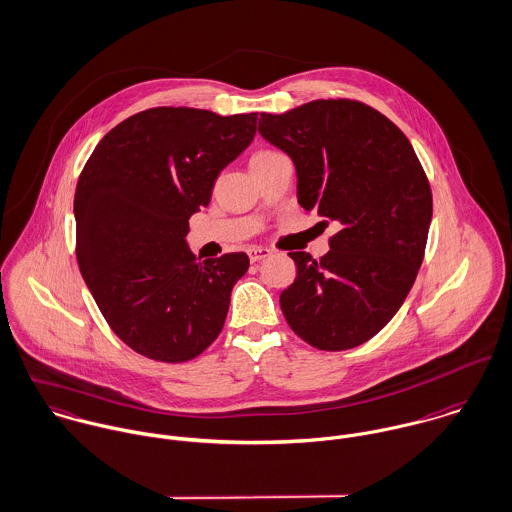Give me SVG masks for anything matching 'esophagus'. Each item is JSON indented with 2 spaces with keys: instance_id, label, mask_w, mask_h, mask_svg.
I'll return each instance as SVG.
<instances>
[{
  "instance_id": "obj_1",
  "label": "esophagus",
  "mask_w": 512,
  "mask_h": 512,
  "mask_svg": "<svg viewBox=\"0 0 512 512\" xmlns=\"http://www.w3.org/2000/svg\"><path fill=\"white\" fill-rule=\"evenodd\" d=\"M247 255H249L251 263H257V261H263V259H267V257L271 255V251H269L267 247H251V249L247 251Z\"/></svg>"
}]
</instances>
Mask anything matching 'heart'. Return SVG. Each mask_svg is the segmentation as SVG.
Returning <instances> with one entry per match:
<instances>
[{
	"mask_svg": "<svg viewBox=\"0 0 512 512\" xmlns=\"http://www.w3.org/2000/svg\"><path fill=\"white\" fill-rule=\"evenodd\" d=\"M275 154H279V152H273V150H259V152L253 154L251 160H261V158H269V156H275Z\"/></svg>",
	"mask_w": 512,
	"mask_h": 512,
	"instance_id": "obj_1",
	"label": "heart"
}]
</instances>
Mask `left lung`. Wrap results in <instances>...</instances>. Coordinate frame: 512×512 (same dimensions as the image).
I'll use <instances>...</instances> for the list:
<instances>
[{
  "label": "left lung",
  "mask_w": 512,
  "mask_h": 512,
  "mask_svg": "<svg viewBox=\"0 0 512 512\" xmlns=\"http://www.w3.org/2000/svg\"><path fill=\"white\" fill-rule=\"evenodd\" d=\"M259 132L293 158L299 204L338 225L320 261L289 253L297 277L281 310L310 346L356 348L394 318L421 267L433 211L425 170L388 116L352 99L261 112Z\"/></svg>",
  "instance_id": "1"
}]
</instances>
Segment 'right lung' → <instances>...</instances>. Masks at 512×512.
Here are the masks:
<instances>
[{"label": "right lung", "mask_w": 512, "mask_h": 512, "mask_svg": "<svg viewBox=\"0 0 512 512\" xmlns=\"http://www.w3.org/2000/svg\"><path fill=\"white\" fill-rule=\"evenodd\" d=\"M255 130L257 112L156 106L116 124L87 160L75 190L77 261L104 320L134 352L180 364L219 336L249 257L200 261L186 235Z\"/></svg>", "instance_id": "add662e5"}]
</instances>
